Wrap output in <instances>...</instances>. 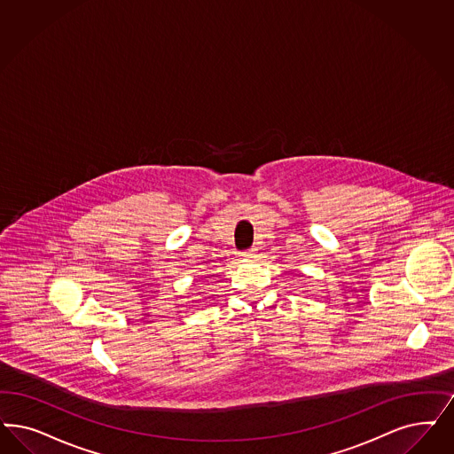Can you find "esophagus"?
<instances>
[{
	"mask_svg": "<svg viewBox=\"0 0 454 454\" xmlns=\"http://www.w3.org/2000/svg\"><path fill=\"white\" fill-rule=\"evenodd\" d=\"M241 256H243V258H248V260H251V258H256V248L243 251V253H241Z\"/></svg>",
	"mask_w": 454,
	"mask_h": 454,
	"instance_id": "obj_1",
	"label": "esophagus"
}]
</instances>
